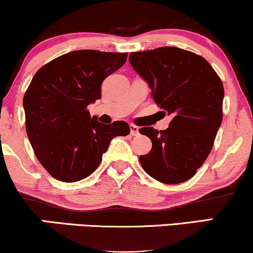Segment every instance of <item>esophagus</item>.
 Here are the masks:
<instances>
[{
	"label": "esophagus",
	"instance_id": "1",
	"mask_svg": "<svg viewBox=\"0 0 253 253\" xmlns=\"http://www.w3.org/2000/svg\"><path fill=\"white\" fill-rule=\"evenodd\" d=\"M129 128H130V134H132L133 136L139 134V127L138 126H135V125H130Z\"/></svg>",
	"mask_w": 253,
	"mask_h": 253
}]
</instances>
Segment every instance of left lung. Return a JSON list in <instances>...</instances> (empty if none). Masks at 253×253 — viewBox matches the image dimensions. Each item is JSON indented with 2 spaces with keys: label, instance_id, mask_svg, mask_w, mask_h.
Instances as JSON below:
<instances>
[{
  "label": "left lung",
  "instance_id": "1",
  "mask_svg": "<svg viewBox=\"0 0 253 253\" xmlns=\"http://www.w3.org/2000/svg\"><path fill=\"white\" fill-rule=\"evenodd\" d=\"M129 63L151 87L169 128L142 127L152 150L139 160L148 175L164 184L191 179L213 147L223 121L224 87L203 56L176 47L130 53Z\"/></svg>",
  "mask_w": 253,
  "mask_h": 253
}]
</instances>
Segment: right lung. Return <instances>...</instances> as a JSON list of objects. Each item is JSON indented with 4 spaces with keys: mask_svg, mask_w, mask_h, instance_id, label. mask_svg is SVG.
<instances>
[{
    "mask_svg": "<svg viewBox=\"0 0 253 253\" xmlns=\"http://www.w3.org/2000/svg\"><path fill=\"white\" fill-rule=\"evenodd\" d=\"M127 53L74 50L36 72L23 96L26 130L38 160L63 182L87 178L114 136H126L125 121L90 118L87 106L101 97V84L125 65Z\"/></svg>",
    "mask_w": 253,
    "mask_h": 253,
    "instance_id": "1",
    "label": "right lung"
}]
</instances>
